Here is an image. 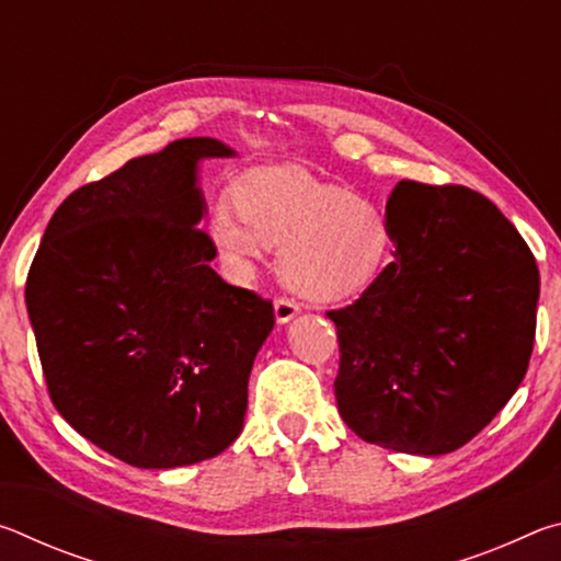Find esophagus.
Here are the masks:
<instances>
[{
    "instance_id": "esophagus-1",
    "label": "esophagus",
    "mask_w": 561,
    "mask_h": 561,
    "mask_svg": "<svg viewBox=\"0 0 561 561\" xmlns=\"http://www.w3.org/2000/svg\"><path fill=\"white\" fill-rule=\"evenodd\" d=\"M299 311H301V307H299L297 301H291V299L279 297L277 301H274V317H277L279 324H287V321H291L294 317H297Z\"/></svg>"
}]
</instances>
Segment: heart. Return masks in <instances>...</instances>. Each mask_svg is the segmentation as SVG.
<instances>
[{"instance_id": "obj_1", "label": "heart", "mask_w": 561, "mask_h": 561, "mask_svg": "<svg viewBox=\"0 0 561 561\" xmlns=\"http://www.w3.org/2000/svg\"><path fill=\"white\" fill-rule=\"evenodd\" d=\"M234 201L207 215V234L237 282L264 252L282 250V279L301 297L341 301L364 291L388 252L386 215L366 197L294 165L247 173Z\"/></svg>"}]
</instances>
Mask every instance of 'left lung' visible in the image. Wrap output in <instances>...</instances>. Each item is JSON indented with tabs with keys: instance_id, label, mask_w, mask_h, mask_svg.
<instances>
[{
	"instance_id": "1",
	"label": "left lung",
	"mask_w": 561,
	"mask_h": 561,
	"mask_svg": "<svg viewBox=\"0 0 561 561\" xmlns=\"http://www.w3.org/2000/svg\"><path fill=\"white\" fill-rule=\"evenodd\" d=\"M393 262L329 311L344 423L411 455L462 448L522 383L535 344L539 270L488 197L401 180L386 203Z\"/></svg>"
}]
</instances>
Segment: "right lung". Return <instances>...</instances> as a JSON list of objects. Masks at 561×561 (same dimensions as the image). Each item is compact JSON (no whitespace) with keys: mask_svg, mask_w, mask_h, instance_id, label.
<instances>
[{"mask_svg":"<svg viewBox=\"0 0 561 561\" xmlns=\"http://www.w3.org/2000/svg\"><path fill=\"white\" fill-rule=\"evenodd\" d=\"M232 156L215 138H180L79 187L26 277L56 411L133 468L215 458L242 433L274 309L210 267L217 250L197 227L201 160Z\"/></svg>","mask_w":561,"mask_h":561,"instance_id":"obj_1","label":"right lung"}]
</instances>
